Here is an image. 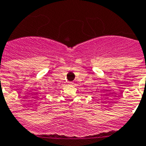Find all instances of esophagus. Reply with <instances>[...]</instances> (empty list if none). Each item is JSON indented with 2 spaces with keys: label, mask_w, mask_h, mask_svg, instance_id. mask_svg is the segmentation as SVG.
<instances>
[{
  "label": "esophagus",
  "mask_w": 146,
  "mask_h": 146,
  "mask_svg": "<svg viewBox=\"0 0 146 146\" xmlns=\"http://www.w3.org/2000/svg\"><path fill=\"white\" fill-rule=\"evenodd\" d=\"M69 84H70V85H73V82H69Z\"/></svg>",
  "instance_id": "esophagus-1"
}]
</instances>
